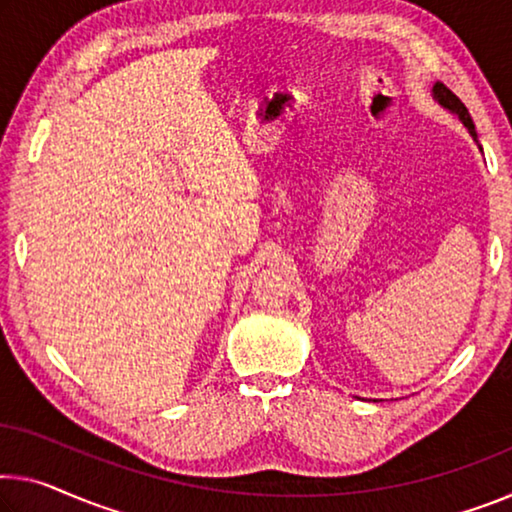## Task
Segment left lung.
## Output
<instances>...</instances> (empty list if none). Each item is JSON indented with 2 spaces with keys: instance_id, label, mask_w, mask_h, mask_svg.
Wrapping results in <instances>:
<instances>
[{
  "instance_id": "left-lung-1",
  "label": "left lung",
  "mask_w": 512,
  "mask_h": 512,
  "mask_svg": "<svg viewBox=\"0 0 512 512\" xmlns=\"http://www.w3.org/2000/svg\"><path fill=\"white\" fill-rule=\"evenodd\" d=\"M432 91H435V98H437L439 102H442V105H444L446 109H451V112H455V114L460 116V121L465 123L467 130L471 132V135L476 137L474 121H471V116H469V112H467V107L462 105V100H460L458 96H455V93H453L451 89H448V86H444L442 82H437L435 89H432Z\"/></svg>"
}]
</instances>
